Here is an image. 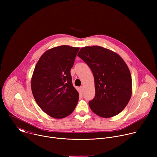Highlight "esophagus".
Returning <instances> with one entry per match:
<instances>
[{
    "label": "esophagus",
    "instance_id": "1",
    "mask_svg": "<svg viewBox=\"0 0 157 157\" xmlns=\"http://www.w3.org/2000/svg\"><path fill=\"white\" fill-rule=\"evenodd\" d=\"M79 89H80V91H81V93H82V92H83V90H84V87H83V86H80V87H79Z\"/></svg>",
    "mask_w": 157,
    "mask_h": 157
}]
</instances>
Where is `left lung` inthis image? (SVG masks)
Here are the masks:
<instances>
[{
    "label": "left lung",
    "instance_id": "left-lung-1",
    "mask_svg": "<svg viewBox=\"0 0 157 157\" xmlns=\"http://www.w3.org/2000/svg\"><path fill=\"white\" fill-rule=\"evenodd\" d=\"M78 56L94 76L96 94L89 102L92 111L104 118L119 114L132 96V77L124 59L116 53L99 46L83 47Z\"/></svg>",
    "mask_w": 157,
    "mask_h": 157
}]
</instances>
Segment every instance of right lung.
Instances as JSON below:
<instances>
[{
  "instance_id": "obj_1",
  "label": "right lung",
  "mask_w": 157,
  "mask_h": 157,
  "mask_svg": "<svg viewBox=\"0 0 157 157\" xmlns=\"http://www.w3.org/2000/svg\"><path fill=\"white\" fill-rule=\"evenodd\" d=\"M79 48L62 45L44 52L37 62L31 80L38 106L48 116L62 119L70 115L79 99L71 69Z\"/></svg>"
}]
</instances>
